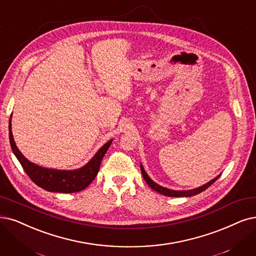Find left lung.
<instances>
[{"label": "left lung", "mask_w": 256, "mask_h": 256, "mask_svg": "<svg viewBox=\"0 0 256 256\" xmlns=\"http://www.w3.org/2000/svg\"><path fill=\"white\" fill-rule=\"evenodd\" d=\"M140 171H142V178H144L145 182L148 184V186H149L150 188H152L154 191H156V192L162 194V196H170V198H182V196H187V198H188V196H196V194H198V193H200V192H202V191H205L207 188H209V187L212 185V184H213L214 182H216V180H218V178L220 176H220H218L216 178H213V180H211L210 182H208L207 184H205V185H202V186H200V187H198V188H196V189H192V190H184V191H176V190H171V189H168V188H165V187H162V186L158 185L156 182H153V180L148 176V174L146 173L144 167H142V165H140Z\"/></svg>", "instance_id": "1"}]
</instances>
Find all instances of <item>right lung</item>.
Masks as SVG:
<instances>
[{
    "mask_svg": "<svg viewBox=\"0 0 256 256\" xmlns=\"http://www.w3.org/2000/svg\"><path fill=\"white\" fill-rule=\"evenodd\" d=\"M9 140L12 152L21 164L27 176L38 187L50 192L72 193L84 190L96 178L102 160L110 147L114 140H110L100 147L85 166L76 170H56L40 167L36 164L29 162L21 153L16 145L12 131V116L9 120Z\"/></svg>",
    "mask_w": 256,
    "mask_h": 256,
    "instance_id": "right-lung-1",
    "label": "right lung"
}]
</instances>
